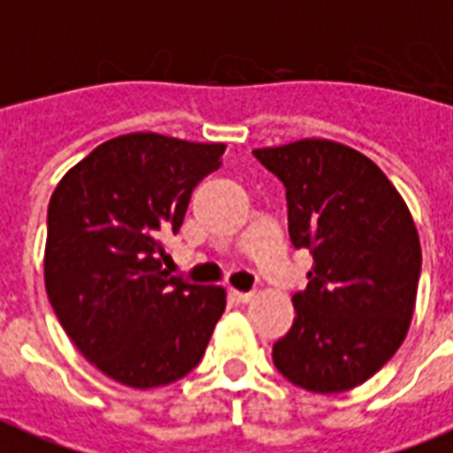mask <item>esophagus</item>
<instances>
[{
	"instance_id": "obj_1",
	"label": "esophagus",
	"mask_w": 453,
	"mask_h": 453,
	"mask_svg": "<svg viewBox=\"0 0 453 453\" xmlns=\"http://www.w3.org/2000/svg\"><path fill=\"white\" fill-rule=\"evenodd\" d=\"M231 295H234V299H236V302L246 303V302H250L253 296H256V292H239V289H234Z\"/></svg>"
}]
</instances>
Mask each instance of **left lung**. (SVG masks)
<instances>
[{
	"mask_svg": "<svg viewBox=\"0 0 453 453\" xmlns=\"http://www.w3.org/2000/svg\"><path fill=\"white\" fill-rule=\"evenodd\" d=\"M253 157L285 186L292 246L313 256L273 362L299 388L349 391L405 340L422 267L418 229L384 171L345 144L299 140Z\"/></svg>",
	"mask_w": 453,
	"mask_h": 453,
	"instance_id": "1",
	"label": "left lung"
}]
</instances>
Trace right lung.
I'll return each instance as SVG.
<instances>
[{
	"instance_id": "1",
	"label": "right lung",
	"mask_w": 453,
	"mask_h": 453,
	"mask_svg": "<svg viewBox=\"0 0 453 453\" xmlns=\"http://www.w3.org/2000/svg\"><path fill=\"white\" fill-rule=\"evenodd\" d=\"M224 144L134 132L96 147L48 204L45 289L62 328L105 376L132 388L193 372L224 313V289L161 270L195 186Z\"/></svg>"
}]
</instances>
